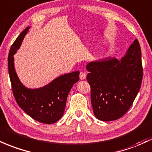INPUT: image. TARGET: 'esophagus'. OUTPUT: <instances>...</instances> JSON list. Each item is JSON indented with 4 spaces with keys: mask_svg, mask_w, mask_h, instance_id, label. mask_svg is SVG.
I'll use <instances>...</instances> for the list:
<instances>
[{
    "mask_svg": "<svg viewBox=\"0 0 152 152\" xmlns=\"http://www.w3.org/2000/svg\"><path fill=\"white\" fill-rule=\"evenodd\" d=\"M79 77H80V79H81V80H84V79H86V73H85V72H81V73H80Z\"/></svg>",
    "mask_w": 152,
    "mask_h": 152,
    "instance_id": "34e87169",
    "label": "esophagus"
}]
</instances>
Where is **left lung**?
I'll return each instance as SVG.
<instances>
[{"label": "left lung", "mask_w": 152, "mask_h": 152, "mask_svg": "<svg viewBox=\"0 0 152 152\" xmlns=\"http://www.w3.org/2000/svg\"><path fill=\"white\" fill-rule=\"evenodd\" d=\"M95 117L112 121L124 115L137 96L143 78L141 47L136 39L121 61L107 58L86 65Z\"/></svg>", "instance_id": "obj_1"}]
</instances>
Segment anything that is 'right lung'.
<instances>
[{"instance_id": "right-lung-1", "label": "right lung", "mask_w": 152, "mask_h": 152, "mask_svg": "<svg viewBox=\"0 0 152 152\" xmlns=\"http://www.w3.org/2000/svg\"><path fill=\"white\" fill-rule=\"evenodd\" d=\"M29 28L26 27L16 38L8 54V73L13 94L18 105L28 115L39 123L52 124L63 116L68 93L73 84L79 80V71L62 75L37 89H29L24 86L15 71L14 56Z\"/></svg>"}]
</instances>
